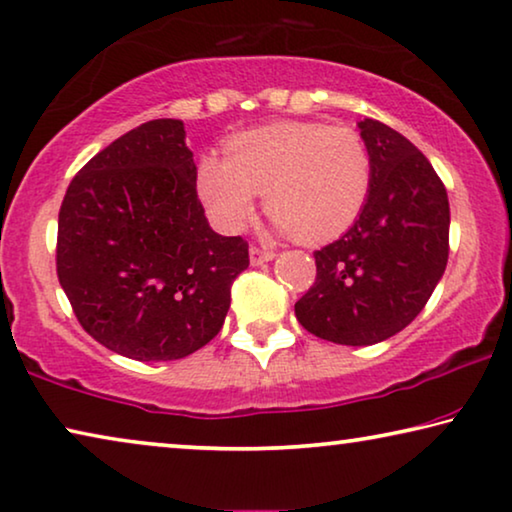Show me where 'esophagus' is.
Wrapping results in <instances>:
<instances>
[{"instance_id":"34e87169","label":"esophagus","mask_w":512,"mask_h":512,"mask_svg":"<svg viewBox=\"0 0 512 512\" xmlns=\"http://www.w3.org/2000/svg\"><path fill=\"white\" fill-rule=\"evenodd\" d=\"M271 259H276V253H273V250H262L257 246H250V264H253V266L271 262Z\"/></svg>"}]
</instances>
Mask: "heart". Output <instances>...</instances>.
Returning a JSON list of instances; mask_svg holds the SVG:
<instances>
[{
    "instance_id": "obj_1",
    "label": "heart",
    "mask_w": 512,
    "mask_h": 512,
    "mask_svg": "<svg viewBox=\"0 0 512 512\" xmlns=\"http://www.w3.org/2000/svg\"><path fill=\"white\" fill-rule=\"evenodd\" d=\"M372 158L352 128L319 121H278L227 142V158L204 156L197 193L223 232L253 218L257 197L282 234L303 243L338 239L365 209Z\"/></svg>"
}]
</instances>
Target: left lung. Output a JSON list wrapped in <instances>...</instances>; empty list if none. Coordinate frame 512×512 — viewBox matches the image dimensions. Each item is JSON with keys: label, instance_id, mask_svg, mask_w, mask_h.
I'll list each match as a JSON object with an SVG mask.
<instances>
[{"label": "left lung", "instance_id": "8db88e82", "mask_svg": "<svg viewBox=\"0 0 512 512\" xmlns=\"http://www.w3.org/2000/svg\"><path fill=\"white\" fill-rule=\"evenodd\" d=\"M372 188L356 223L315 253L317 278L294 305L305 331L335 345H375L425 308L448 262L451 209L441 179L407 137L358 121Z\"/></svg>", "mask_w": 512, "mask_h": 512}]
</instances>
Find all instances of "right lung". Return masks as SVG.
<instances>
[{"label":"right lung","instance_id":"obj_1","mask_svg":"<svg viewBox=\"0 0 512 512\" xmlns=\"http://www.w3.org/2000/svg\"><path fill=\"white\" fill-rule=\"evenodd\" d=\"M179 119L133 128L75 174L59 209L57 276L91 338L177 361L223 329L248 243L211 230Z\"/></svg>","mask_w":512,"mask_h":512}]
</instances>
